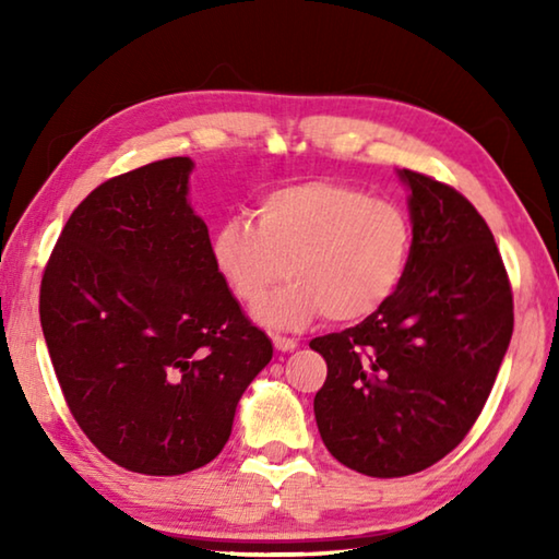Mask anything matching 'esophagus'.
Instances as JSON below:
<instances>
[{
    "label": "esophagus",
    "instance_id": "1",
    "mask_svg": "<svg viewBox=\"0 0 559 559\" xmlns=\"http://www.w3.org/2000/svg\"><path fill=\"white\" fill-rule=\"evenodd\" d=\"M273 347H276L278 353H290V349L298 347V340L286 337V335H273Z\"/></svg>",
    "mask_w": 559,
    "mask_h": 559
}]
</instances>
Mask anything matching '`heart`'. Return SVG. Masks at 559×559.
<instances>
[{
	"instance_id": "1",
	"label": "heart",
	"mask_w": 559,
	"mask_h": 559,
	"mask_svg": "<svg viewBox=\"0 0 559 559\" xmlns=\"http://www.w3.org/2000/svg\"><path fill=\"white\" fill-rule=\"evenodd\" d=\"M212 263L231 296L257 308L285 277L294 281L257 310L261 323L300 328L359 323L390 302L409 273L414 224L400 204L335 179L271 189L257 222L234 214L212 234Z\"/></svg>"
}]
</instances>
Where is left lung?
Masks as SVG:
<instances>
[{
  "instance_id": "obj_1",
  "label": "left lung",
  "mask_w": 559,
  "mask_h": 559,
  "mask_svg": "<svg viewBox=\"0 0 559 559\" xmlns=\"http://www.w3.org/2000/svg\"><path fill=\"white\" fill-rule=\"evenodd\" d=\"M400 177L414 224L402 288L359 325L310 340L328 362L320 437L372 478L412 476L466 439L513 335V288L484 216L447 182Z\"/></svg>"
}]
</instances>
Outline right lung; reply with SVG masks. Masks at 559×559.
<instances>
[{
  "label": "right lung",
  "mask_w": 559,
  "mask_h": 559,
  "mask_svg": "<svg viewBox=\"0 0 559 559\" xmlns=\"http://www.w3.org/2000/svg\"><path fill=\"white\" fill-rule=\"evenodd\" d=\"M189 173L192 159L169 157L93 189L41 276V330L73 419L103 456L145 476L219 456L273 355L214 269Z\"/></svg>",
  "instance_id": "right-lung-1"
}]
</instances>
